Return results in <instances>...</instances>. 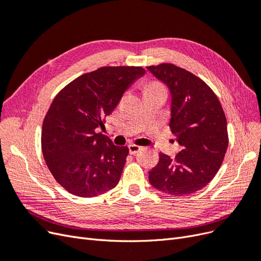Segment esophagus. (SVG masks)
<instances>
[{"instance_id":"34e87169","label":"esophagus","mask_w":261,"mask_h":261,"mask_svg":"<svg viewBox=\"0 0 261 261\" xmlns=\"http://www.w3.org/2000/svg\"><path fill=\"white\" fill-rule=\"evenodd\" d=\"M128 149H129V153H130V154H135V153L139 152L140 150L143 149V147L137 146V145H135V144H129V145H128Z\"/></svg>"}]
</instances>
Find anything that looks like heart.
Segmentation results:
<instances>
[{
  "mask_svg": "<svg viewBox=\"0 0 261 261\" xmlns=\"http://www.w3.org/2000/svg\"><path fill=\"white\" fill-rule=\"evenodd\" d=\"M147 88H161V86L156 83H151L147 86Z\"/></svg>",
  "mask_w": 261,
  "mask_h": 261,
  "instance_id": "obj_1",
  "label": "heart"
}]
</instances>
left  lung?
I'll use <instances>...</instances> for the list:
<instances>
[{
    "instance_id": "obj_1",
    "label": "left lung",
    "mask_w": 261,
    "mask_h": 261,
    "mask_svg": "<svg viewBox=\"0 0 261 261\" xmlns=\"http://www.w3.org/2000/svg\"><path fill=\"white\" fill-rule=\"evenodd\" d=\"M171 92L170 128L180 151L164 153L149 172L154 188L170 195L200 191L216 176L228 145L226 117L210 87L199 77L170 63L147 67Z\"/></svg>"
}]
</instances>
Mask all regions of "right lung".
Segmentation results:
<instances>
[{"label":"right lung","instance_id":"right-lung-1","mask_svg":"<svg viewBox=\"0 0 261 261\" xmlns=\"http://www.w3.org/2000/svg\"><path fill=\"white\" fill-rule=\"evenodd\" d=\"M140 66H106L84 74L54 98L42 124L41 148L58 183L70 194L96 197L121 178L128 147L101 133L123 93L145 74Z\"/></svg>","mask_w":261,"mask_h":261}]
</instances>
